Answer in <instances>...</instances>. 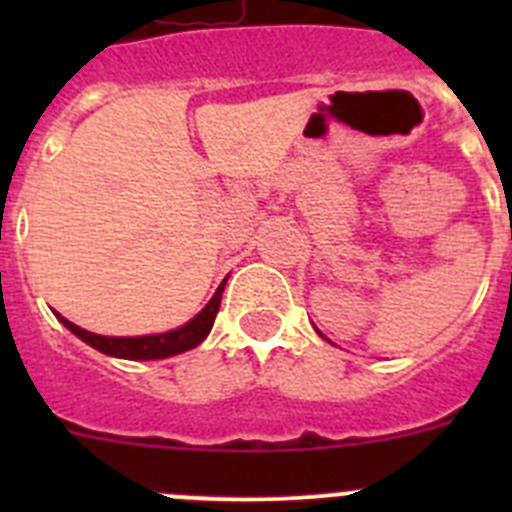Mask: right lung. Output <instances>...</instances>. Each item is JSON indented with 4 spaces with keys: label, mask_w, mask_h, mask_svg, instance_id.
Segmentation results:
<instances>
[{
    "label": "right lung",
    "mask_w": 512,
    "mask_h": 512,
    "mask_svg": "<svg viewBox=\"0 0 512 512\" xmlns=\"http://www.w3.org/2000/svg\"><path fill=\"white\" fill-rule=\"evenodd\" d=\"M228 279H223V284L217 287V292L212 295V300L202 307L197 315H194L189 323L179 325L174 330H166V333H156V336H97V333H89V330L79 328L71 320H66L63 315L56 318L61 320L66 328L74 333L76 338H81L84 343H89L92 348L102 351L107 356H115V359H130V361H148V359H169V356L184 354L189 348L200 346L207 338V333L212 330L215 323V315L220 310V300H223V289Z\"/></svg>",
    "instance_id": "1"
}]
</instances>
